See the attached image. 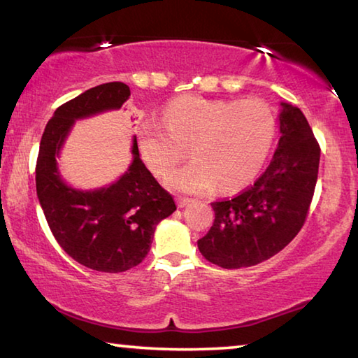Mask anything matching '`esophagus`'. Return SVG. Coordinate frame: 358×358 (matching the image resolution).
Returning <instances> with one entry per match:
<instances>
[{
    "instance_id": "esophagus-1",
    "label": "esophagus",
    "mask_w": 358,
    "mask_h": 358,
    "mask_svg": "<svg viewBox=\"0 0 358 358\" xmlns=\"http://www.w3.org/2000/svg\"><path fill=\"white\" fill-rule=\"evenodd\" d=\"M192 201L191 199H187V197H177V205L180 208H183V207H186V205H189Z\"/></svg>"
}]
</instances>
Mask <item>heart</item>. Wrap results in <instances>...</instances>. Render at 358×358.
Segmentation results:
<instances>
[{
	"label": "heart",
	"instance_id": "b5f03b06",
	"mask_svg": "<svg viewBox=\"0 0 358 358\" xmlns=\"http://www.w3.org/2000/svg\"><path fill=\"white\" fill-rule=\"evenodd\" d=\"M276 132L270 106L259 99L224 101L180 96L162 110V124L143 123L137 147L143 164L166 177L185 159L194 161L167 178V186L199 194L220 186L234 191L256 177L265 164Z\"/></svg>",
	"mask_w": 358,
	"mask_h": 358
}]
</instances>
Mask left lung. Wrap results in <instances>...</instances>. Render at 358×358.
I'll return each instance as SVG.
<instances>
[{"instance_id":"1","label":"left lung","mask_w":358,"mask_h":358,"mask_svg":"<svg viewBox=\"0 0 358 358\" xmlns=\"http://www.w3.org/2000/svg\"><path fill=\"white\" fill-rule=\"evenodd\" d=\"M280 142L266 171L237 197L213 202V226L199 251L222 268L257 265L299 234L313 201L320 148L299 107L281 102Z\"/></svg>"}]
</instances>
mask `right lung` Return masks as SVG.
<instances>
[{"mask_svg":"<svg viewBox=\"0 0 358 358\" xmlns=\"http://www.w3.org/2000/svg\"><path fill=\"white\" fill-rule=\"evenodd\" d=\"M129 96L128 85L110 82L58 107L42 134L36 164V192L53 237L76 262L104 273L141 264L157 224L177 210L142 162L136 136L128 171L110 185L78 189L59 172L58 157L76 121L120 110Z\"/></svg>","mask_w":358,"mask_h":358,"instance_id":"obj_1","label":"right lung"}]
</instances>
